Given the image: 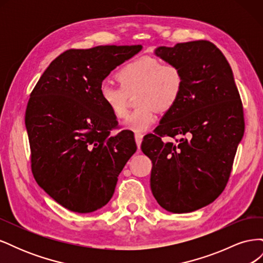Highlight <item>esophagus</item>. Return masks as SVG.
<instances>
[{"label":"esophagus","mask_w":263,"mask_h":263,"mask_svg":"<svg viewBox=\"0 0 263 263\" xmlns=\"http://www.w3.org/2000/svg\"><path fill=\"white\" fill-rule=\"evenodd\" d=\"M142 137H144V135L140 134V133H136V134H135V140H136V144H137L138 149L140 148L141 141H142Z\"/></svg>","instance_id":"34e87169"}]
</instances>
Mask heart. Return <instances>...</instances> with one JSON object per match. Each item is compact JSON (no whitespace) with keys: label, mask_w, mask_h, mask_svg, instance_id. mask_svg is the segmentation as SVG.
Returning a JSON list of instances; mask_svg holds the SVG:
<instances>
[{"label":"heart","mask_w":263,"mask_h":263,"mask_svg":"<svg viewBox=\"0 0 263 263\" xmlns=\"http://www.w3.org/2000/svg\"><path fill=\"white\" fill-rule=\"evenodd\" d=\"M121 85L102 83V102L116 118H125L128 113L130 95H136L138 106L128 115L125 128L145 132L154 124L156 109L170 110L177 104L184 84L182 70L176 63L162 62L154 57H141L126 63L116 73Z\"/></svg>","instance_id":"obj_1"}]
</instances>
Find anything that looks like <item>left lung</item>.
Instances as JSON below:
<instances>
[{"instance_id": "1", "label": "left lung", "mask_w": 263, "mask_h": 263, "mask_svg": "<svg viewBox=\"0 0 263 263\" xmlns=\"http://www.w3.org/2000/svg\"><path fill=\"white\" fill-rule=\"evenodd\" d=\"M156 54L180 67L184 84L177 104L142 140L153 162L151 192L166 211L194 212L227 185L245 132L242 103L232 68L213 43L159 47ZM165 137L175 141L165 143Z\"/></svg>"}]
</instances>
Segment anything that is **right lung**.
<instances>
[{"label": "right lung", "mask_w": 263, "mask_h": 263, "mask_svg": "<svg viewBox=\"0 0 263 263\" xmlns=\"http://www.w3.org/2000/svg\"><path fill=\"white\" fill-rule=\"evenodd\" d=\"M141 45L97 46L59 54L30 93L25 125L33 176L69 211L91 213L112 198L137 146L129 132L110 136L116 117L102 102L104 79Z\"/></svg>", "instance_id": "right-lung-1"}]
</instances>
